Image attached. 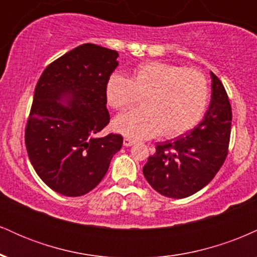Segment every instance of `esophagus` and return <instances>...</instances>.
<instances>
[{
    "label": "esophagus",
    "mask_w": 257,
    "mask_h": 257,
    "mask_svg": "<svg viewBox=\"0 0 257 257\" xmlns=\"http://www.w3.org/2000/svg\"><path fill=\"white\" fill-rule=\"evenodd\" d=\"M135 144L134 140H132V139L129 138H124V140H123V145L129 147V146H133Z\"/></svg>",
    "instance_id": "esophagus-1"
}]
</instances>
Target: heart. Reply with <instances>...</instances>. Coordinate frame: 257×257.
<instances>
[{
	"mask_svg": "<svg viewBox=\"0 0 257 257\" xmlns=\"http://www.w3.org/2000/svg\"><path fill=\"white\" fill-rule=\"evenodd\" d=\"M108 105L123 111L143 98V107L114 118L117 133L132 139L184 135L204 116L209 101V84L197 70L179 65L149 61L140 64L131 77L114 72L106 82Z\"/></svg>",
	"mask_w": 257,
	"mask_h": 257,
	"instance_id": "heart-1",
	"label": "heart"
}]
</instances>
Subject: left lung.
<instances>
[{"label": "left lung", "instance_id": "8db88e82", "mask_svg": "<svg viewBox=\"0 0 257 257\" xmlns=\"http://www.w3.org/2000/svg\"><path fill=\"white\" fill-rule=\"evenodd\" d=\"M210 76L211 100L202 122L184 137L157 144L143 168L147 182L162 196L180 199L198 192L227 157L232 108L222 82Z\"/></svg>", "mask_w": 257, "mask_h": 257}]
</instances>
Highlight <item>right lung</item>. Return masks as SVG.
Listing matches in <instances>:
<instances>
[{"label":"right lung","instance_id":"add662e5","mask_svg":"<svg viewBox=\"0 0 257 257\" xmlns=\"http://www.w3.org/2000/svg\"><path fill=\"white\" fill-rule=\"evenodd\" d=\"M117 58L116 51L84 43L49 64L35 88L26 150L37 175L63 196L95 188L122 147V135L96 137L110 122L105 88Z\"/></svg>","mask_w":257,"mask_h":257}]
</instances>
